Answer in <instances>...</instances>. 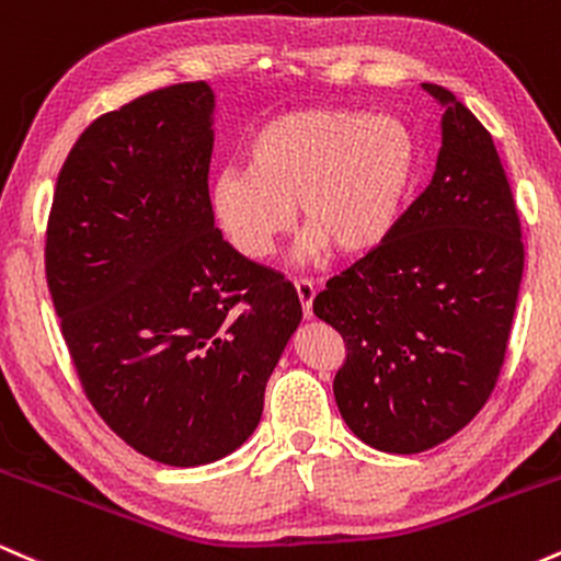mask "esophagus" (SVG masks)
I'll return each mask as SVG.
<instances>
[{"label": "esophagus", "mask_w": 561, "mask_h": 561, "mask_svg": "<svg viewBox=\"0 0 561 561\" xmlns=\"http://www.w3.org/2000/svg\"><path fill=\"white\" fill-rule=\"evenodd\" d=\"M295 293H298L302 317L311 319L313 317V298H317V287H313V282L295 279Z\"/></svg>", "instance_id": "34e87169"}]
</instances>
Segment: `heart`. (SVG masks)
<instances>
[{
    "mask_svg": "<svg viewBox=\"0 0 561 561\" xmlns=\"http://www.w3.org/2000/svg\"><path fill=\"white\" fill-rule=\"evenodd\" d=\"M420 173L414 131L392 115L306 107L266 121L248 145V165L210 182V214L224 240L248 261H266L293 229L302 253L334 248L345 259L375 253L401 227Z\"/></svg>",
    "mask_w": 561,
    "mask_h": 561,
    "instance_id": "obj_1",
    "label": "heart"
}]
</instances>
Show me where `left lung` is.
<instances>
[{"label": "left lung", "mask_w": 561, "mask_h": 561, "mask_svg": "<svg viewBox=\"0 0 561 561\" xmlns=\"http://www.w3.org/2000/svg\"><path fill=\"white\" fill-rule=\"evenodd\" d=\"M422 87L446 111L433 182L382 248L313 300L345 343L340 414L388 454H420L478 416L504 366L525 266L493 137L448 89Z\"/></svg>", "instance_id": "8db88e82"}]
</instances>
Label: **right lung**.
Segmentation results:
<instances>
[{
  "mask_svg": "<svg viewBox=\"0 0 561 561\" xmlns=\"http://www.w3.org/2000/svg\"><path fill=\"white\" fill-rule=\"evenodd\" d=\"M214 102L192 81L100 115L62 163L44 248L83 392L169 467L210 465L253 435L302 319L285 276L216 229Z\"/></svg>",
  "mask_w": 561,
  "mask_h": 561,
  "instance_id": "obj_1",
  "label": "right lung"
}]
</instances>
